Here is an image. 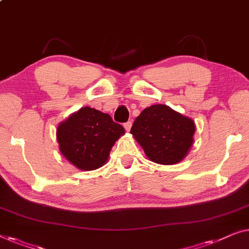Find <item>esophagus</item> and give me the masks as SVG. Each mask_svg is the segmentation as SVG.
Returning <instances> with one entry per match:
<instances>
[{
  "instance_id": "1",
  "label": "esophagus",
  "mask_w": 249,
  "mask_h": 249,
  "mask_svg": "<svg viewBox=\"0 0 249 249\" xmlns=\"http://www.w3.org/2000/svg\"><path fill=\"white\" fill-rule=\"evenodd\" d=\"M124 127H125L126 131H129V129H131V127H132V122L131 121L126 122V123H124Z\"/></svg>"
}]
</instances>
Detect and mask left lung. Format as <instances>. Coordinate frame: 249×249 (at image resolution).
<instances>
[{"mask_svg": "<svg viewBox=\"0 0 249 249\" xmlns=\"http://www.w3.org/2000/svg\"><path fill=\"white\" fill-rule=\"evenodd\" d=\"M195 124L166 105L145 108L135 118L131 133L153 162L177 163L193 144Z\"/></svg>", "mask_w": 249, "mask_h": 249, "instance_id": "obj_1", "label": "left lung"}]
</instances>
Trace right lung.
<instances>
[{
	"mask_svg": "<svg viewBox=\"0 0 249 249\" xmlns=\"http://www.w3.org/2000/svg\"><path fill=\"white\" fill-rule=\"evenodd\" d=\"M124 127L108 114L94 108H81L59 124L57 141L62 155L82 170H93L105 164L110 149Z\"/></svg>",
	"mask_w": 249,
	"mask_h": 249,
	"instance_id": "add662e5",
	"label": "right lung"
}]
</instances>
